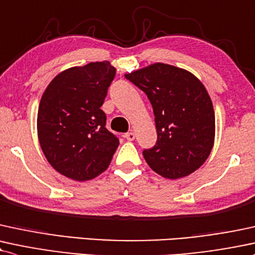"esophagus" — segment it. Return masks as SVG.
Listing matches in <instances>:
<instances>
[{
	"instance_id": "1",
	"label": "esophagus",
	"mask_w": 255,
	"mask_h": 255,
	"mask_svg": "<svg viewBox=\"0 0 255 255\" xmlns=\"http://www.w3.org/2000/svg\"><path fill=\"white\" fill-rule=\"evenodd\" d=\"M125 139L128 141H133L135 139V133H133V131H128V133L125 134Z\"/></svg>"
}]
</instances>
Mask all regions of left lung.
<instances>
[{"instance_id":"8db88e82","label":"left lung","mask_w":255,"mask_h":255,"mask_svg":"<svg viewBox=\"0 0 255 255\" xmlns=\"http://www.w3.org/2000/svg\"><path fill=\"white\" fill-rule=\"evenodd\" d=\"M125 77L146 94L154 113L157 142L142 152L149 167L168 179L201 167L215 139V113L204 85L186 70L162 63Z\"/></svg>"}]
</instances>
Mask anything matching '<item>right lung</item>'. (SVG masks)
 Returning <instances> with one entry per match:
<instances>
[{
    "label": "right lung",
    "mask_w": 255,
    "mask_h": 255,
    "mask_svg": "<svg viewBox=\"0 0 255 255\" xmlns=\"http://www.w3.org/2000/svg\"><path fill=\"white\" fill-rule=\"evenodd\" d=\"M116 70L96 61L65 70L46 88L38 110V136L54 170L73 180L93 179L109 166L119 146L101 109Z\"/></svg>",
    "instance_id": "1"
}]
</instances>
